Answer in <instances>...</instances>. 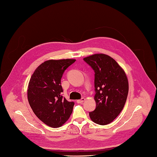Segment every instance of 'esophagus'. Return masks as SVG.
<instances>
[{"label":"esophagus","mask_w":157,"mask_h":157,"mask_svg":"<svg viewBox=\"0 0 157 157\" xmlns=\"http://www.w3.org/2000/svg\"><path fill=\"white\" fill-rule=\"evenodd\" d=\"M85 100H86V99H85V98H81L80 99L77 100V103H78V104H80V103H82L83 102L85 101Z\"/></svg>","instance_id":"esophagus-1"}]
</instances>
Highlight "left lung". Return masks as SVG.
<instances>
[{"instance_id":"1","label":"left lung","mask_w":157,"mask_h":157,"mask_svg":"<svg viewBox=\"0 0 157 157\" xmlns=\"http://www.w3.org/2000/svg\"><path fill=\"white\" fill-rule=\"evenodd\" d=\"M94 71V99L96 107L89 116L96 124L111 123L123 110L127 99L129 85L124 71L115 60L105 54L84 58Z\"/></svg>"}]
</instances>
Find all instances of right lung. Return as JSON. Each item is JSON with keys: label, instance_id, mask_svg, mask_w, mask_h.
Here are the masks:
<instances>
[{"label": "right lung", "instance_id": "obj_1", "mask_svg": "<svg viewBox=\"0 0 157 157\" xmlns=\"http://www.w3.org/2000/svg\"><path fill=\"white\" fill-rule=\"evenodd\" d=\"M74 59H50L41 64L32 75L28 85V99L35 115L46 125L62 126L73 111L74 102L62 96L61 78Z\"/></svg>", "mask_w": 157, "mask_h": 157}]
</instances>
